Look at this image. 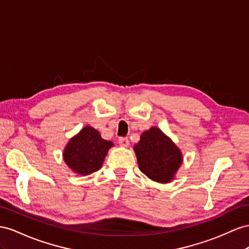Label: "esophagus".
Wrapping results in <instances>:
<instances>
[{
	"instance_id": "1",
	"label": "esophagus",
	"mask_w": 249,
	"mask_h": 249,
	"mask_svg": "<svg viewBox=\"0 0 249 249\" xmlns=\"http://www.w3.org/2000/svg\"><path fill=\"white\" fill-rule=\"evenodd\" d=\"M119 144L121 145V146H123V147H127V146L129 145V140H128V138H124V137H121V138H119Z\"/></svg>"
}]
</instances>
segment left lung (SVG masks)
I'll return each mask as SVG.
<instances>
[{"label":"left lung","mask_w":249,"mask_h":249,"mask_svg":"<svg viewBox=\"0 0 249 249\" xmlns=\"http://www.w3.org/2000/svg\"><path fill=\"white\" fill-rule=\"evenodd\" d=\"M133 149L140 170L157 182L173 180L182 164L180 149L157 127L143 132Z\"/></svg>","instance_id":"left-lung-1"}]
</instances>
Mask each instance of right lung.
<instances>
[{
    "instance_id": "right-lung-1",
    "label": "right lung",
    "mask_w": 249,
    "mask_h": 249,
    "mask_svg": "<svg viewBox=\"0 0 249 249\" xmlns=\"http://www.w3.org/2000/svg\"><path fill=\"white\" fill-rule=\"evenodd\" d=\"M112 145V142L102 139L98 130L86 126L67 144L63 154L64 161L74 173L90 175L102 167Z\"/></svg>"
}]
</instances>
